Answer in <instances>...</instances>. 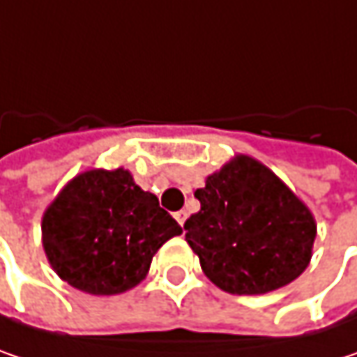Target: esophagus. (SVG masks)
Masks as SVG:
<instances>
[{
	"mask_svg": "<svg viewBox=\"0 0 357 357\" xmlns=\"http://www.w3.org/2000/svg\"><path fill=\"white\" fill-rule=\"evenodd\" d=\"M174 219L181 223V227H185V221H187V211H176V213H174Z\"/></svg>",
	"mask_w": 357,
	"mask_h": 357,
	"instance_id": "1",
	"label": "esophagus"
}]
</instances>
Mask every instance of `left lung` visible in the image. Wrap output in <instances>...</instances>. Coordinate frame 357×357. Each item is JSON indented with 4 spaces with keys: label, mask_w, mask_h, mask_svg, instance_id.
I'll return each instance as SVG.
<instances>
[{
    "label": "left lung",
    "mask_w": 357,
    "mask_h": 357,
    "mask_svg": "<svg viewBox=\"0 0 357 357\" xmlns=\"http://www.w3.org/2000/svg\"><path fill=\"white\" fill-rule=\"evenodd\" d=\"M195 197L201 209L185 221V240L221 291L266 294L309 266L315 217L260 160L234 156L205 178Z\"/></svg>",
    "instance_id": "obj_1"
}]
</instances>
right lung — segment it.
Returning <instances> with one entry per match:
<instances>
[{
	"instance_id": "add662e5",
	"label": "right lung",
	"mask_w": 357,
	"mask_h": 357,
	"mask_svg": "<svg viewBox=\"0 0 357 357\" xmlns=\"http://www.w3.org/2000/svg\"><path fill=\"white\" fill-rule=\"evenodd\" d=\"M181 225L126 168H93L64 185L42 215L52 270L95 296L121 294L146 278L154 254Z\"/></svg>"
}]
</instances>
